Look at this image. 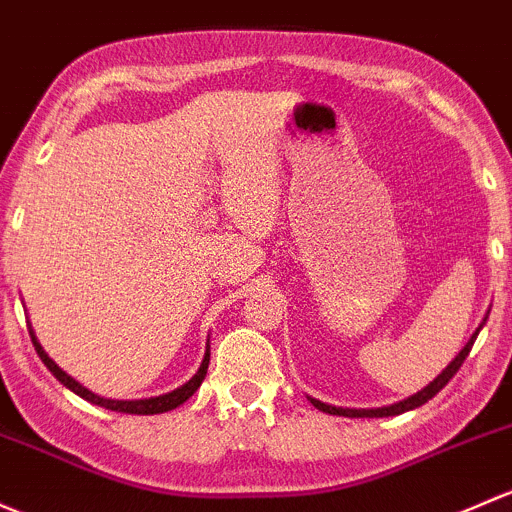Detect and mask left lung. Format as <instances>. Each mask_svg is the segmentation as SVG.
<instances>
[{"mask_svg":"<svg viewBox=\"0 0 512 512\" xmlns=\"http://www.w3.org/2000/svg\"><path fill=\"white\" fill-rule=\"evenodd\" d=\"M481 328H483V325H481ZM481 328H478L476 333L471 335V340H468V342H466V347H463V350L458 352V355H456V360H453L451 365L446 367V370L441 372L439 377L434 379V382H431V384H426V387L421 389V392H416L414 397L404 399V402H397V404H392V407H382V409H342V407H330V404H325V402H318V399H310V404H313L315 409H320V412H325V414H335V416H350V419H357V416H360V419H365V416H370V419H377V416H397V414H404V412H409V409H416V407H421V404H426V402H429L431 397H436V394H439L441 389H444L446 384L451 382V379H453V374H456L458 370H461L463 360H466V357H468V352H471L473 342H476V337H478V333H481Z\"/></svg>","mask_w":512,"mask_h":512,"instance_id":"obj_1","label":"left lung"}]
</instances>
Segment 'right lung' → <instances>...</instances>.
<instances>
[{
    "instance_id": "add662e5",
    "label": "right lung",
    "mask_w": 512,
    "mask_h": 512,
    "mask_svg": "<svg viewBox=\"0 0 512 512\" xmlns=\"http://www.w3.org/2000/svg\"><path fill=\"white\" fill-rule=\"evenodd\" d=\"M29 335H31V342H34V347H36V355L41 357V362H44V365L49 367V372L54 374L56 379H59V382L63 384V387H68V389H71V392H76L78 397H83V399H86V402L98 404V407L110 409V412H123V414H162V412H172V409H177L179 404L187 402V399L192 397L194 392H197L199 384L204 382V377H207V367H209V347H207V352H204V360H202V365H199L197 374H194V377L189 379L187 384H182V387L175 389V392L162 394V397L133 399V402H123V399H105V397H98V394L88 392V389L83 387V384H78L76 379L68 377V374L63 372L61 367L56 365V362L51 360L49 355H46L44 347L39 345V340H36L34 333H29Z\"/></svg>"
}]
</instances>
